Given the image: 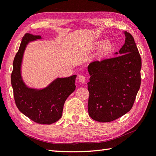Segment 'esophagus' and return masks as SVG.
I'll return each instance as SVG.
<instances>
[{
	"label": "esophagus",
	"mask_w": 156,
	"mask_h": 156,
	"mask_svg": "<svg viewBox=\"0 0 156 156\" xmlns=\"http://www.w3.org/2000/svg\"><path fill=\"white\" fill-rule=\"evenodd\" d=\"M78 80L81 83H85V76L80 75L78 76Z\"/></svg>",
	"instance_id": "1"
}]
</instances>
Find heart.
Returning <instances> with one entry per match:
<instances>
[{"mask_svg": "<svg viewBox=\"0 0 156 156\" xmlns=\"http://www.w3.org/2000/svg\"><path fill=\"white\" fill-rule=\"evenodd\" d=\"M112 49V44L108 41H106L103 42L99 50V54L101 56H106L108 53Z\"/></svg>", "mask_w": 156, "mask_h": 156, "instance_id": "heart-1", "label": "heart"}]
</instances>
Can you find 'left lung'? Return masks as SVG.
Here are the masks:
<instances>
[{
	"mask_svg": "<svg viewBox=\"0 0 156 156\" xmlns=\"http://www.w3.org/2000/svg\"><path fill=\"white\" fill-rule=\"evenodd\" d=\"M123 33L125 44L116 56L88 66V111L90 118L99 122L112 121L129 112L140 89V54L131 34Z\"/></svg>",
	"mask_w": 156,
	"mask_h": 156,
	"instance_id": "obj_1",
	"label": "left lung"
}]
</instances>
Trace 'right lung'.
I'll return each mask as SVG.
<instances>
[{
    "label": "right lung",
    "mask_w": 156,
    "mask_h": 156,
    "mask_svg": "<svg viewBox=\"0 0 156 156\" xmlns=\"http://www.w3.org/2000/svg\"><path fill=\"white\" fill-rule=\"evenodd\" d=\"M42 39L26 33L13 63L11 80L16 104L22 114L39 124L50 125L61 117L65 101L76 89V75L57 78L43 89L28 87L22 76L24 51L30 42Z\"/></svg>",
    "instance_id": "obj_1"
}]
</instances>
